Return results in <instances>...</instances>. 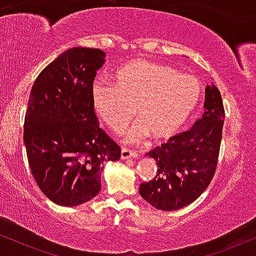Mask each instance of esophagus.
Masks as SVG:
<instances>
[{
	"label": "esophagus",
	"mask_w": 256,
	"mask_h": 256,
	"mask_svg": "<svg viewBox=\"0 0 256 256\" xmlns=\"http://www.w3.org/2000/svg\"><path fill=\"white\" fill-rule=\"evenodd\" d=\"M138 152L136 150H130L128 148H122V152H120V158L122 160H126V158H137Z\"/></svg>",
	"instance_id": "34e87169"
}]
</instances>
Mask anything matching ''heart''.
I'll return each mask as SVG.
<instances>
[{"instance_id":"b5f03b06","label":"heart","mask_w":256,"mask_h":256,"mask_svg":"<svg viewBox=\"0 0 256 256\" xmlns=\"http://www.w3.org/2000/svg\"><path fill=\"white\" fill-rule=\"evenodd\" d=\"M201 95L196 76L146 60L120 67L114 83L96 80L91 88L94 110L114 132L132 118L134 106L140 120L128 128V142H140L148 134L154 140L172 137L192 116Z\"/></svg>"}]
</instances>
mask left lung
I'll return each mask as SVG.
<instances>
[{
    "label": "left lung",
    "mask_w": 256,
    "mask_h": 256,
    "mask_svg": "<svg viewBox=\"0 0 256 256\" xmlns=\"http://www.w3.org/2000/svg\"><path fill=\"white\" fill-rule=\"evenodd\" d=\"M204 112L192 128L171 137L149 152L156 161L154 179L140 185V194L161 210L190 204L207 189L216 173L225 110L216 85L206 86Z\"/></svg>",
    "instance_id": "8db88e82"
}]
</instances>
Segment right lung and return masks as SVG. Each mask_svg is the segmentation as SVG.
<instances>
[{
	"label": "right lung",
	"mask_w": 256,
	"mask_h": 256,
	"mask_svg": "<svg viewBox=\"0 0 256 256\" xmlns=\"http://www.w3.org/2000/svg\"><path fill=\"white\" fill-rule=\"evenodd\" d=\"M101 49L62 52L34 80L25 114L24 143L32 176L54 204L79 206L101 190L104 161L120 158V146L100 128L91 101Z\"/></svg>",
	"instance_id": "obj_1"
}]
</instances>
